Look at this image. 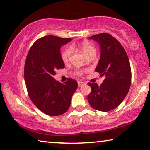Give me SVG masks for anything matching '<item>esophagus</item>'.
Returning a JSON list of instances; mask_svg holds the SVG:
<instances>
[{
	"label": "esophagus",
	"mask_w": 150,
	"mask_h": 150,
	"mask_svg": "<svg viewBox=\"0 0 150 150\" xmlns=\"http://www.w3.org/2000/svg\"><path fill=\"white\" fill-rule=\"evenodd\" d=\"M78 86L79 87H81L83 85H85V83L83 81H78Z\"/></svg>",
	"instance_id": "1"
}]
</instances>
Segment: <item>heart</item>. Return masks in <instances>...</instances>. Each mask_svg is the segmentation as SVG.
I'll return each mask as SVG.
<instances>
[{"instance_id": "heart-1", "label": "heart", "mask_w": 150, "mask_h": 150, "mask_svg": "<svg viewBox=\"0 0 150 150\" xmlns=\"http://www.w3.org/2000/svg\"><path fill=\"white\" fill-rule=\"evenodd\" d=\"M72 47V46L71 47H67L63 49L62 54H61V57H62V59L64 61H67L69 58L71 54V48ZM79 47L86 56H88L89 54L92 53H96V49H95L94 47L87 41L82 42L79 45Z\"/></svg>"}]
</instances>
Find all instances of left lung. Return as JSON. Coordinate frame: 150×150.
Wrapping results in <instances>:
<instances>
[{
    "mask_svg": "<svg viewBox=\"0 0 150 150\" xmlns=\"http://www.w3.org/2000/svg\"><path fill=\"white\" fill-rule=\"evenodd\" d=\"M88 39L99 44L101 56L96 71L105 77L100 86L88 83L91 88L88 101L95 109L109 111L122 103L129 90L132 71L129 59L120 42L109 33H100Z\"/></svg>",
    "mask_w": 150,
    "mask_h": 150,
    "instance_id": "8db88e82",
    "label": "left lung"
}]
</instances>
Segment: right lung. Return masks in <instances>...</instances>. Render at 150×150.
<instances>
[{
    "instance_id": "right-lung-1",
    "label": "right lung",
    "mask_w": 150,
    "mask_h": 150,
    "mask_svg": "<svg viewBox=\"0 0 150 150\" xmlns=\"http://www.w3.org/2000/svg\"><path fill=\"white\" fill-rule=\"evenodd\" d=\"M53 35L38 39L26 59L24 76L30 99L42 113L51 116L65 113L77 88L75 80L61 84L54 79L55 71L65 67L60 49L71 41Z\"/></svg>"
}]
</instances>
